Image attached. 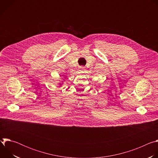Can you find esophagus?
I'll use <instances>...</instances> for the list:
<instances>
[{
	"label": "esophagus",
	"instance_id": "esophagus-1",
	"mask_svg": "<svg viewBox=\"0 0 158 158\" xmlns=\"http://www.w3.org/2000/svg\"><path fill=\"white\" fill-rule=\"evenodd\" d=\"M78 71H79V73H82L84 71V67L83 66H80L78 69Z\"/></svg>",
	"mask_w": 158,
	"mask_h": 158
}]
</instances>
